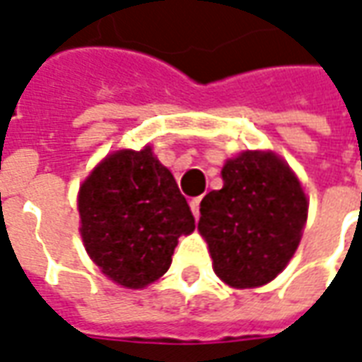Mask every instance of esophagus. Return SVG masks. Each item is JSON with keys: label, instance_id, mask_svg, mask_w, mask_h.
<instances>
[{"label": "esophagus", "instance_id": "34e87169", "mask_svg": "<svg viewBox=\"0 0 362 362\" xmlns=\"http://www.w3.org/2000/svg\"><path fill=\"white\" fill-rule=\"evenodd\" d=\"M199 204H202V196L199 197H194L192 202H189V209H192V213H194V217H199Z\"/></svg>", "mask_w": 362, "mask_h": 362}]
</instances>
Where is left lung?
I'll return each mask as SVG.
<instances>
[{"label":"left lung","mask_w":362,"mask_h":362,"mask_svg":"<svg viewBox=\"0 0 362 362\" xmlns=\"http://www.w3.org/2000/svg\"><path fill=\"white\" fill-rule=\"evenodd\" d=\"M223 188L199 204L197 228L213 267L230 287L266 285L300 243L308 202L300 182L273 153L246 151L223 166Z\"/></svg>","instance_id":"8db88e82"}]
</instances>
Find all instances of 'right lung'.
I'll list each match as a JSON object with an SVG mask.
<instances>
[{"label": "right lung", "instance_id": "1", "mask_svg": "<svg viewBox=\"0 0 362 362\" xmlns=\"http://www.w3.org/2000/svg\"><path fill=\"white\" fill-rule=\"evenodd\" d=\"M81 236L114 283L141 288L170 267L178 236L196 228L170 170L151 147L106 157L79 192Z\"/></svg>", "mask_w": 362, "mask_h": 362}]
</instances>
